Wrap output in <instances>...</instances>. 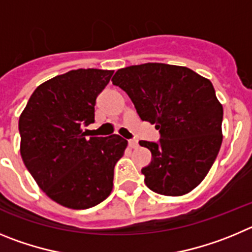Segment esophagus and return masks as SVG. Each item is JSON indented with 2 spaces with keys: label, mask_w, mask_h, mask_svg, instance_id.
Segmentation results:
<instances>
[{
  "label": "esophagus",
  "mask_w": 252,
  "mask_h": 252,
  "mask_svg": "<svg viewBox=\"0 0 252 252\" xmlns=\"http://www.w3.org/2000/svg\"><path fill=\"white\" fill-rule=\"evenodd\" d=\"M128 144H129V147H130V148H137V147H138V140L131 139V140H129Z\"/></svg>",
  "instance_id": "1"
}]
</instances>
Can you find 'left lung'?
Returning <instances> with one entry per match:
<instances>
[{
	"mask_svg": "<svg viewBox=\"0 0 252 252\" xmlns=\"http://www.w3.org/2000/svg\"><path fill=\"white\" fill-rule=\"evenodd\" d=\"M112 81L128 94L140 119L159 130L158 142H139L152 153L142 168L147 187L164 196L192 191L221 148L223 109L212 83L188 67L160 63L119 69Z\"/></svg>",
	"mask_w": 252,
	"mask_h": 252,
	"instance_id": "1",
	"label": "left lung"
}]
</instances>
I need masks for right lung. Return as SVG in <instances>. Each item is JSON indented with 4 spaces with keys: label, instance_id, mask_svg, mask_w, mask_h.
Here are the masks:
<instances>
[{
    "label": "right lung",
    "instance_id": "obj_1",
    "mask_svg": "<svg viewBox=\"0 0 252 252\" xmlns=\"http://www.w3.org/2000/svg\"><path fill=\"white\" fill-rule=\"evenodd\" d=\"M112 70L78 69L45 81L19 121L21 157L42 191L59 205L85 210L113 189L114 167L126 148L124 138H87L96 98Z\"/></svg>",
    "mask_w": 252,
    "mask_h": 252
}]
</instances>
